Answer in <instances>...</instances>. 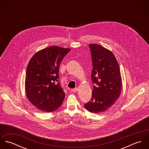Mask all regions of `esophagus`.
<instances>
[{
	"label": "esophagus",
	"mask_w": 149,
	"mask_h": 149,
	"mask_svg": "<svg viewBox=\"0 0 149 149\" xmlns=\"http://www.w3.org/2000/svg\"><path fill=\"white\" fill-rule=\"evenodd\" d=\"M78 90H79V89H78L77 88H74V89H71V91H72V92H76L78 91Z\"/></svg>",
	"instance_id": "esophagus-1"
}]
</instances>
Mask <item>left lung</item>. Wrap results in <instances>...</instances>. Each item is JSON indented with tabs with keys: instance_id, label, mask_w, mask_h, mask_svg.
I'll return each mask as SVG.
<instances>
[{
	"instance_id": "left-lung-1",
	"label": "left lung",
	"mask_w": 149,
	"mask_h": 149,
	"mask_svg": "<svg viewBox=\"0 0 149 149\" xmlns=\"http://www.w3.org/2000/svg\"><path fill=\"white\" fill-rule=\"evenodd\" d=\"M89 46L93 66L91 77L95 85L92 98L84 107L91 112L99 113L117 101L121 94L122 80L119 65L112 52L98 44Z\"/></svg>"
}]
</instances>
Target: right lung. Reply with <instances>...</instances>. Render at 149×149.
I'll return each instance as SVG.
<instances>
[{
    "label": "right lung",
    "instance_id": "right-lung-1",
    "mask_svg": "<svg viewBox=\"0 0 149 149\" xmlns=\"http://www.w3.org/2000/svg\"><path fill=\"white\" fill-rule=\"evenodd\" d=\"M70 50L49 46L36 53L28 63L24 84L26 97L43 112L54 111L64 101L65 94L58 82L59 66Z\"/></svg>",
    "mask_w": 149,
    "mask_h": 149
}]
</instances>
